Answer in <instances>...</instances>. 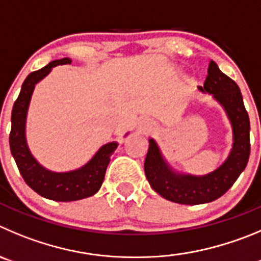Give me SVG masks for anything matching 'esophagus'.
<instances>
[{
    "instance_id": "esophagus-1",
    "label": "esophagus",
    "mask_w": 261,
    "mask_h": 261,
    "mask_svg": "<svg viewBox=\"0 0 261 261\" xmlns=\"http://www.w3.org/2000/svg\"><path fill=\"white\" fill-rule=\"evenodd\" d=\"M142 130H144V131L152 130V125H150V123H148V122H143Z\"/></svg>"
}]
</instances>
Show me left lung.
<instances>
[{
    "instance_id": "left-lung-1",
    "label": "left lung",
    "mask_w": 261,
    "mask_h": 261,
    "mask_svg": "<svg viewBox=\"0 0 261 261\" xmlns=\"http://www.w3.org/2000/svg\"><path fill=\"white\" fill-rule=\"evenodd\" d=\"M198 89L213 94L229 117L233 128L229 157L219 169L204 176L177 174L162 157L157 143L150 139L144 162L145 176L150 187L164 198L181 204L207 203L218 199L234 184L250 157V119L238 85L211 60L203 87L198 86Z\"/></svg>"
}]
</instances>
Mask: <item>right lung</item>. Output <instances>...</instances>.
Listing matches in <instances>:
<instances>
[{
    "label": "right lung",
    "instance_id": "1",
    "mask_svg": "<svg viewBox=\"0 0 261 261\" xmlns=\"http://www.w3.org/2000/svg\"><path fill=\"white\" fill-rule=\"evenodd\" d=\"M70 63L69 58L54 60L46 67L29 73L21 85L11 113L10 149L24 181L40 196L58 202L77 201L96 193L103 184L111 155L118 145L114 142L103 145L85 166L69 172L48 171L29 152L25 140V121L36 84L46 77L54 67Z\"/></svg>",
    "mask_w": 261,
    "mask_h": 261
}]
</instances>
